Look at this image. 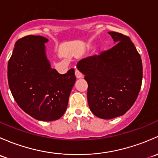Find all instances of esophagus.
Returning <instances> with one entry per match:
<instances>
[{
    "label": "esophagus",
    "mask_w": 158,
    "mask_h": 158,
    "mask_svg": "<svg viewBox=\"0 0 158 158\" xmlns=\"http://www.w3.org/2000/svg\"><path fill=\"white\" fill-rule=\"evenodd\" d=\"M75 75L77 77V78H81L83 77V74L78 69H75Z\"/></svg>",
    "instance_id": "esophagus-1"
}]
</instances>
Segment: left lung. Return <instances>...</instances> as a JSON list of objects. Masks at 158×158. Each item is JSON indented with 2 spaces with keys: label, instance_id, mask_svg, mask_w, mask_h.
<instances>
[{
  "label": "left lung",
  "instance_id": "obj_1",
  "mask_svg": "<svg viewBox=\"0 0 158 158\" xmlns=\"http://www.w3.org/2000/svg\"><path fill=\"white\" fill-rule=\"evenodd\" d=\"M115 45L81 60L78 69L88 84L87 101L96 116L110 119L124 115L135 102L142 82V62L130 38L109 32Z\"/></svg>",
  "mask_w": 158,
  "mask_h": 158
}]
</instances>
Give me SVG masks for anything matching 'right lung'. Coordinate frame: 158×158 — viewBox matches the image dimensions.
Returning <instances> with one entry per match:
<instances>
[{
  "mask_svg": "<svg viewBox=\"0 0 158 158\" xmlns=\"http://www.w3.org/2000/svg\"><path fill=\"white\" fill-rule=\"evenodd\" d=\"M48 41L40 35L19 39L7 65L8 84L15 101L41 121H54L64 115L76 81L74 68L60 74L50 67L44 45Z\"/></svg>",
  "mask_w": 158,
  "mask_h": 158,
  "instance_id": "obj_1",
  "label": "right lung"
}]
</instances>
